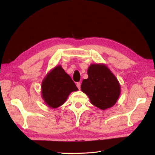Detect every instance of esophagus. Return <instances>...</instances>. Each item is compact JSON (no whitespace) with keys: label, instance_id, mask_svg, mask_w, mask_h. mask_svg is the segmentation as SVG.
Wrapping results in <instances>:
<instances>
[{"label":"esophagus","instance_id":"1","mask_svg":"<svg viewBox=\"0 0 155 155\" xmlns=\"http://www.w3.org/2000/svg\"><path fill=\"white\" fill-rule=\"evenodd\" d=\"M76 86H77V87L78 88V89L79 90V89H80V88H81V83H79V82L77 83V84H76Z\"/></svg>","mask_w":155,"mask_h":155}]
</instances>
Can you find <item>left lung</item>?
Listing matches in <instances>:
<instances>
[{
	"instance_id": "left-lung-1",
	"label": "left lung",
	"mask_w": 155,
	"mask_h": 155,
	"mask_svg": "<svg viewBox=\"0 0 155 155\" xmlns=\"http://www.w3.org/2000/svg\"><path fill=\"white\" fill-rule=\"evenodd\" d=\"M88 78L83 79L81 90L88 96L92 105L101 110L114 106L121 92L120 83L105 64H91Z\"/></svg>"
}]
</instances>
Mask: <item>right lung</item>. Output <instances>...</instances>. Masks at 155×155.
I'll return each mask as SVG.
<instances>
[{"mask_svg": "<svg viewBox=\"0 0 155 155\" xmlns=\"http://www.w3.org/2000/svg\"><path fill=\"white\" fill-rule=\"evenodd\" d=\"M78 90L69 75L58 65L51 69L42 81L41 97L48 107L56 109L67 101L70 93Z\"/></svg>", "mask_w": 155, "mask_h": 155, "instance_id": "right-lung-1", "label": "right lung"}]
</instances>
